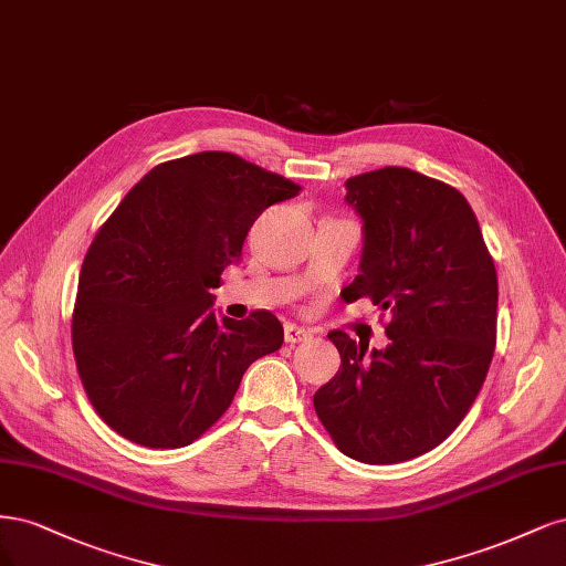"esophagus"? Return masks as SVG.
<instances>
[{
  "instance_id": "1",
  "label": "esophagus",
  "mask_w": 566,
  "mask_h": 566,
  "mask_svg": "<svg viewBox=\"0 0 566 566\" xmlns=\"http://www.w3.org/2000/svg\"><path fill=\"white\" fill-rule=\"evenodd\" d=\"M313 338V332L305 329V326H298V324H286L284 326V340L286 343H303V340H310Z\"/></svg>"
}]
</instances>
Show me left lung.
I'll return each instance as SVG.
<instances>
[{
	"label": "left lung",
	"mask_w": 566,
	"mask_h": 566,
	"mask_svg": "<svg viewBox=\"0 0 566 566\" xmlns=\"http://www.w3.org/2000/svg\"><path fill=\"white\" fill-rule=\"evenodd\" d=\"M361 218L359 275L345 303L386 310V350L332 332L340 369L315 411L355 461L416 459L459 428L496 345L499 280L468 199L442 180L386 167L345 180Z\"/></svg>",
	"instance_id": "obj_1"
}]
</instances>
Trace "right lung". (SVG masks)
Instances as JSON below:
<instances>
[{"label": "right lung", "mask_w": 566, "mask_h": 566, "mask_svg": "<svg viewBox=\"0 0 566 566\" xmlns=\"http://www.w3.org/2000/svg\"><path fill=\"white\" fill-rule=\"evenodd\" d=\"M301 186L232 153H197L145 174L91 242L72 313L82 386L126 440L178 449L232 405L251 361L282 348L280 319H218L211 289L247 232Z\"/></svg>", "instance_id": "add662e5"}]
</instances>
